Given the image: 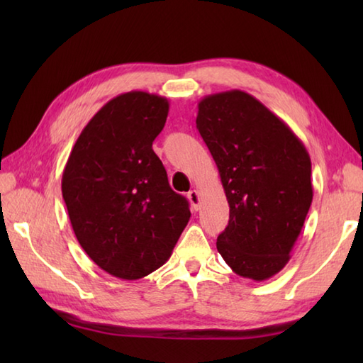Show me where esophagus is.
Wrapping results in <instances>:
<instances>
[{"mask_svg":"<svg viewBox=\"0 0 363 363\" xmlns=\"http://www.w3.org/2000/svg\"><path fill=\"white\" fill-rule=\"evenodd\" d=\"M187 198H189V201H190L191 207H194L195 211H198V209H199V203H201V199H199V191H198V190L189 191Z\"/></svg>","mask_w":363,"mask_h":363,"instance_id":"34e87169","label":"esophagus"}]
</instances>
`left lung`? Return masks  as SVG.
<instances>
[{"mask_svg":"<svg viewBox=\"0 0 363 363\" xmlns=\"http://www.w3.org/2000/svg\"><path fill=\"white\" fill-rule=\"evenodd\" d=\"M196 128L229 204L217 250L235 274L267 281L287 265L312 204L309 152L287 123L242 90L204 96Z\"/></svg>","mask_w":363,"mask_h":363,"instance_id":"1","label":"left lung"}]
</instances>
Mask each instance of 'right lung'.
<instances>
[{
  "label": "right lung",
  "instance_id": "add662e5",
  "mask_svg": "<svg viewBox=\"0 0 363 363\" xmlns=\"http://www.w3.org/2000/svg\"><path fill=\"white\" fill-rule=\"evenodd\" d=\"M165 96L133 90L99 109L68 156L62 196L74 235L118 279L148 276L169 259L190 220L152 142L168 117Z\"/></svg>",
  "mask_w": 363,
  "mask_h": 363
}]
</instances>
